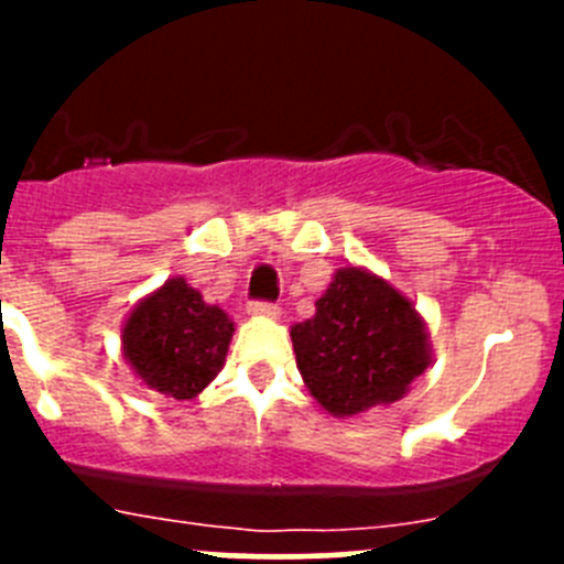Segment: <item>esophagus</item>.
I'll return each mask as SVG.
<instances>
[{
    "label": "esophagus",
    "mask_w": 564,
    "mask_h": 564,
    "mask_svg": "<svg viewBox=\"0 0 564 564\" xmlns=\"http://www.w3.org/2000/svg\"><path fill=\"white\" fill-rule=\"evenodd\" d=\"M248 314L256 318H275L278 314H281V308H278L275 303H250Z\"/></svg>",
    "instance_id": "obj_1"
}]
</instances>
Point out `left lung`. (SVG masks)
<instances>
[{
	"label": "left lung",
	"mask_w": 564,
	"mask_h": 564,
	"mask_svg": "<svg viewBox=\"0 0 564 564\" xmlns=\"http://www.w3.org/2000/svg\"><path fill=\"white\" fill-rule=\"evenodd\" d=\"M305 388L333 417L401 401L431 366V340L412 300L366 267L335 270L316 314L292 327Z\"/></svg>",
	"instance_id": "1"
}]
</instances>
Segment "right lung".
<instances>
[{"label":"right lung","instance_id":"1","mask_svg":"<svg viewBox=\"0 0 564 564\" xmlns=\"http://www.w3.org/2000/svg\"><path fill=\"white\" fill-rule=\"evenodd\" d=\"M235 322L204 303L185 278H169L135 303L122 324V355L150 390L176 401L196 398L220 373Z\"/></svg>","mask_w":564,"mask_h":564}]
</instances>
